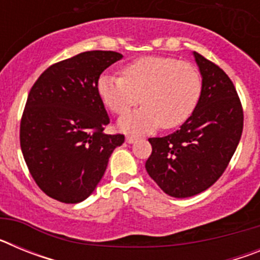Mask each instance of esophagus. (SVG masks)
<instances>
[{"instance_id":"34e87169","label":"esophagus","mask_w":260,"mask_h":260,"mask_svg":"<svg viewBox=\"0 0 260 260\" xmlns=\"http://www.w3.org/2000/svg\"><path fill=\"white\" fill-rule=\"evenodd\" d=\"M137 141H138L137 137H133V135H127V137H126V142H127L128 144L135 143V142H137Z\"/></svg>"}]
</instances>
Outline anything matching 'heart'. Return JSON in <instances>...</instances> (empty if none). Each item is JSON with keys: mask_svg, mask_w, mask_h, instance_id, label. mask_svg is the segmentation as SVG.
<instances>
[{"mask_svg": "<svg viewBox=\"0 0 260 260\" xmlns=\"http://www.w3.org/2000/svg\"><path fill=\"white\" fill-rule=\"evenodd\" d=\"M122 75L104 73L98 93L114 114H125L139 103L142 108L118 121L126 133H148L158 126H180L192 114L202 93L198 69L172 57L147 56L130 62Z\"/></svg>", "mask_w": 260, "mask_h": 260, "instance_id": "heart-1", "label": "heart"}]
</instances>
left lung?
<instances>
[{
    "instance_id": "1",
    "label": "left lung",
    "mask_w": 260,
    "mask_h": 260,
    "mask_svg": "<svg viewBox=\"0 0 260 260\" xmlns=\"http://www.w3.org/2000/svg\"><path fill=\"white\" fill-rule=\"evenodd\" d=\"M202 75L198 105L186 122L162 138H150L146 171L165 194L189 198L207 190L228 167L240 143L243 112L232 80L213 62L192 52Z\"/></svg>"
}]
</instances>
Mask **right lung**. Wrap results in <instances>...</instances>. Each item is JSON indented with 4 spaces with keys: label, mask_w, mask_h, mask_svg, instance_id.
Returning a JSON list of instances; mask_svg holds the SVG:
<instances>
[{
    "label": "right lung",
    "mask_w": 260,
    "mask_h": 260,
    "mask_svg": "<svg viewBox=\"0 0 260 260\" xmlns=\"http://www.w3.org/2000/svg\"><path fill=\"white\" fill-rule=\"evenodd\" d=\"M91 50L54 63L32 86L20 122V148L35 182L48 197L79 203L96 189L121 134L109 135L98 93L103 71L122 58Z\"/></svg>",
    "instance_id": "obj_1"
}]
</instances>
